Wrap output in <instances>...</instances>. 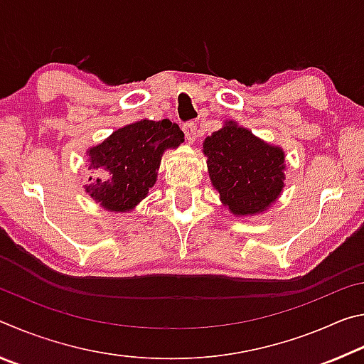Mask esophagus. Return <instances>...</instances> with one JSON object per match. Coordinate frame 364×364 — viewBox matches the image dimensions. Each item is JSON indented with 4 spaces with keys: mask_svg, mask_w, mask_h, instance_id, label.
<instances>
[{
    "mask_svg": "<svg viewBox=\"0 0 364 364\" xmlns=\"http://www.w3.org/2000/svg\"><path fill=\"white\" fill-rule=\"evenodd\" d=\"M183 132H184V134H186V139L189 141V143H194L197 138V123H194V122L186 123V125L183 127Z\"/></svg>",
    "mask_w": 364,
    "mask_h": 364,
    "instance_id": "34e87169",
    "label": "esophagus"
}]
</instances>
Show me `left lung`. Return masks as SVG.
Instances as JSON below:
<instances>
[{
  "mask_svg": "<svg viewBox=\"0 0 364 364\" xmlns=\"http://www.w3.org/2000/svg\"><path fill=\"white\" fill-rule=\"evenodd\" d=\"M204 154L213 188L236 217L264 212L284 188V151L236 122L205 138Z\"/></svg>",
  "mask_w": 364,
  "mask_h": 364,
  "instance_id": "8db88e82",
  "label": "left lung"
}]
</instances>
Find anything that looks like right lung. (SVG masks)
Listing matches in <instances>:
<instances>
[{"label": "right lung", "instance_id": "add662e5", "mask_svg": "<svg viewBox=\"0 0 364 364\" xmlns=\"http://www.w3.org/2000/svg\"><path fill=\"white\" fill-rule=\"evenodd\" d=\"M184 134L170 120H139L114 132L101 144L88 149L90 176L85 191L110 212H128L144 199L157 181L162 154L178 147Z\"/></svg>", "mask_w": 364, "mask_h": 364}]
</instances>
